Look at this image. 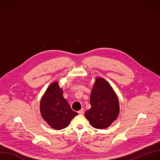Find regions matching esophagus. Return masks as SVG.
<instances>
[{
  "label": "esophagus",
  "instance_id": "obj_1",
  "mask_svg": "<svg viewBox=\"0 0 160 160\" xmlns=\"http://www.w3.org/2000/svg\"><path fill=\"white\" fill-rule=\"evenodd\" d=\"M78 113L79 114H82V115H83V113H84V110H83V108H82L80 110H79L78 112Z\"/></svg>",
  "mask_w": 160,
  "mask_h": 160
}]
</instances>
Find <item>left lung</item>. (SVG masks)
Listing matches in <instances>:
<instances>
[{"label": "left lung", "instance_id": "left-lung-1", "mask_svg": "<svg viewBox=\"0 0 160 160\" xmlns=\"http://www.w3.org/2000/svg\"><path fill=\"white\" fill-rule=\"evenodd\" d=\"M91 109L85 112L92 127L105 129L116 120L119 113V103L110 85L103 78H97L90 97Z\"/></svg>", "mask_w": 160, "mask_h": 160}]
</instances>
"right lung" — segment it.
<instances>
[{
    "mask_svg": "<svg viewBox=\"0 0 160 160\" xmlns=\"http://www.w3.org/2000/svg\"><path fill=\"white\" fill-rule=\"evenodd\" d=\"M42 118L52 128L59 130L66 128L71 119L78 115L72 110L63 97L62 90L58 82H53L48 88L40 103Z\"/></svg>",
    "mask_w": 160,
    "mask_h": 160,
    "instance_id": "1",
    "label": "right lung"
}]
</instances>
